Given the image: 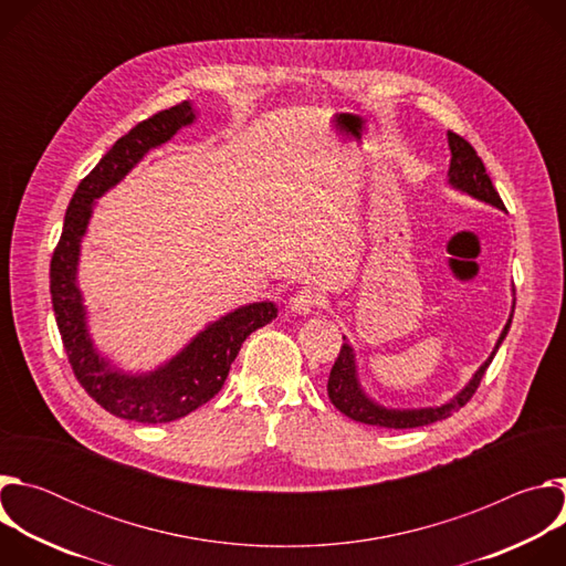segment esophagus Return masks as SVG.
I'll return each mask as SVG.
<instances>
[{
    "label": "esophagus",
    "mask_w": 566,
    "mask_h": 566,
    "mask_svg": "<svg viewBox=\"0 0 566 566\" xmlns=\"http://www.w3.org/2000/svg\"><path fill=\"white\" fill-rule=\"evenodd\" d=\"M319 304V293H315L308 286H302L289 297V311L297 315H308Z\"/></svg>",
    "instance_id": "obj_1"
}]
</instances>
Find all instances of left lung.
I'll list each match as a JSON object with an SVG mask.
<instances>
[{"label":"left lung","instance_id":"left-lung-1","mask_svg":"<svg viewBox=\"0 0 566 566\" xmlns=\"http://www.w3.org/2000/svg\"><path fill=\"white\" fill-rule=\"evenodd\" d=\"M448 145L452 151L450 158V170H448V181L452 188L479 199V201H486L500 210H504V201L500 199V192L495 190L486 168H483V160L479 158V154L474 151V147L459 134L448 132ZM515 311V304H513ZM511 319L509 317L506 327L493 349V354L489 356V360L483 363L476 374L472 376V380L448 402L439 408H421V410H389L378 406L371 398L365 396V391L360 389L358 376H356V358H354V349L349 347L347 338L343 336V347L340 354L332 367L329 374V382H327V391L334 406L349 419L358 421V423H367V426H378V428H394V430H406V428H421V426H430L434 421L448 419L452 417V412H459V408H463L465 402L472 398V394L476 391L483 374H486L489 365L493 363L502 340L506 338L509 329H511Z\"/></svg>","mask_w":566,"mask_h":566}]
</instances>
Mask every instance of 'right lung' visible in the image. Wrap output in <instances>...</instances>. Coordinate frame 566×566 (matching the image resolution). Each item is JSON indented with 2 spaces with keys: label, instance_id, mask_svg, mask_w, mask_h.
<instances>
[{
  "label": "right lung",
  "instance_id": "add662e5",
  "mask_svg": "<svg viewBox=\"0 0 566 566\" xmlns=\"http://www.w3.org/2000/svg\"><path fill=\"white\" fill-rule=\"evenodd\" d=\"M192 120V105L184 101L149 116L118 138L101 164L80 181L51 258V302L77 382L109 415L136 423H170L201 408L223 387L241 343L277 317L273 302L239 306L208 325L170 363L138 376L114 369L90 338L87 311L75 284V271L94 201L114 188L151 147L164 145Z\"/></svg>",
  "mask_w": 566,
  "mask_h": 566
}]
</instances>
